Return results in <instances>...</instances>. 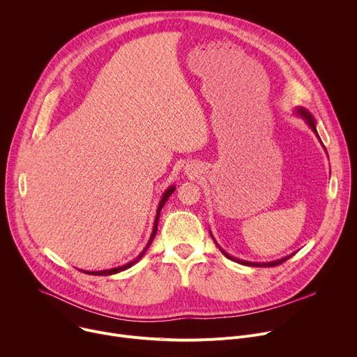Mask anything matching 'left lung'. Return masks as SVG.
I'll return each mask as SVG.
<instances>
[{
	"label": "left lung",
	"instance_id": "8db88e82",
	"mask_svg": "<svg viewBox=\"0 0 357 357\" xmlns=\"http://www.w3.org/2000/svg\"><path fill=\"white\" fill-rule=\"evenodd\" d=\"M296 112H298V114L307 121V124L312 128V131L318 135V131H317V126H315V120H314V117L311 116V113L308 112V110H305L303 107H299V109H296ZM318 138H319V135H318ZM211 236H212V233H211ZM212 238H213V236H212ZM215 240V238H213ZM216 245L220 248V251L225 254V256L227 257V259H230L231 261H236V263H238V264H243V266H251V267H274V266H278V264H282L284 261H287L291 256H287V257H284V259H280V260H275V261H270V263H251V261H244V260H238V259H236V257H233V256H230V254H227L218 243H216Z\"/></svg>",
	"mask_w": 357,
	"mask_h": 357
}]
</instances>
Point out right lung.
Instances as JSON below:
<instances>
[{
    "mask_svg": "<svg viewBox=\"0 0 357 357\" xmlns=\"http://www.w3.org/2000/svg\"><path fill=\"white\" fill-rule=\"evenodd\" d=\"M174 190H175V186L172 185V186H169V188L164 192V195H162V197H161V200H160L158 209H157V216H155V220H154V227H152V233H151V237H149V240H148V244L145 245V248L141 251V254H139V256H138L135 260H132V261H130V263H127V264H124V266H121V267H116V268H110V270H103V271H83V270H80V271H83L84 274H90V275H112V274H117V273H120V271H124V270H127V268L132 267V266H134L139 259H142V256L145 254V251L148 250V247L151 245L152 240H154V237H155V234H157V230H158V220H160V213H161V211H162L164 205L167 203L168 197L174 193Z\"/></svg>",
    "mask_w": 357,
    "mask_h": 357,
    "instance_id": "1",
    "label": "right lung"
}]
</instances>
